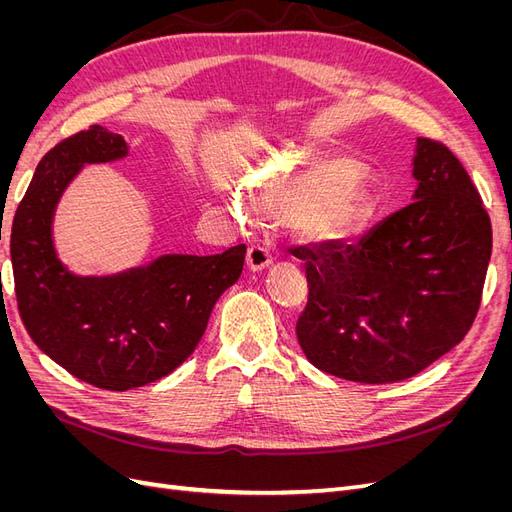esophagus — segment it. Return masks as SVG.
<instances>
[{
	"instance_id": "34e87169",
	"label": "esophagus",
	"mask_w": 512,
	"mask_h": 512,
	"mask_svg": "<svg viewBox=\"0 0 512 512\" xmlns=\"http://www.w3.org/2000/svg\"><path fill=\"white\" fill-rule=\"evenodd\" d=\"M247 265H250L252 271H262L271 265V252L265 245H252L247 250Z\"/></svg>"
}]
</instances>
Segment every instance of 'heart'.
Listing matches in <instances>:
<instances>
[{
  "label": "heart",
  "instance_id": "obj_1",
  "mask_svg": "<svg viewBox=\"0 0 512 512\" xmlns=\"http://www.w3.org/2000/svg\"><path fill=\"white\" fill-rule=\"evenodd\" d=\"M359 162L346 156L286 158L260 170L250 198L265 215L286 213L288 224L312 241H344L361 232L371 196Z\"/></svg>",
  "mask_w": 512,
  "mask_h": 512
}]
</instances>
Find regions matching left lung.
<instances>
[{"instance_id":"left-lung-1","label":"left lung","mask_w":512,"mask_h":512,"mask_svg":"<svg viewBox=\"0 0 512 512\" xmlns=\"http://www.w3.org/2000/svg\"><path fill=\"white\" fill-rule=\"evenodd\" d=\"M414 203L354 245L290 250L305 262L297 337L331 376L386 384L416 376L470 331L491 258V222L455 153L418 138Z\"/></svg>"}]
</instances>
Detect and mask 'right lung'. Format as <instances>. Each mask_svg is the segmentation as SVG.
I'll return each mask as SVG.
<instances>
[{
  "label": "right lung",
  "mask_w": 512,
  "mask_h": 512,
  "mask_svg": "<svg viewBox=\"0 0 512 512\" xmlns=\"http://www.w3.org/2000/svg\"><path fill=\"white\" fill-rule=\"evenodd\" d=\"M126 153V141L102 126L64 138L40 160L10 235L14 292L29 337L74 378L106 391L156 382L188 359L245 260L241 243L213 256L168 254L119 275H72L53 247L57 200L83 164Z\"/></svg>",
  "instance_id": "add662e5"
}]
</instances>
